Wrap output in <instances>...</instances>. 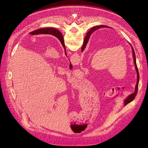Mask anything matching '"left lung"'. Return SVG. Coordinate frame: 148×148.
<instances>
[{
    "label": "left lung",
    "mask_w": 148,
    "mask_h": 148,
    "mask_svg": "<svg viewBox=\"0 0 148 148\" xmlns=\"http://www.w3.org/2000/svg\"><path fill=\"white\" fill-rule=\"evenodd\" d=\"M101 27H107V26H105V25H99V26H95L94 27H92L90 30L89 31V32H88L87 34V36L85 37L84 38V45H83L82 47V50H83L85 48V47H86L87 43H88V38L90 36V35L94 32V31H95V30H97ZM54 34H55L56 35H58V38L59 39V40L60 41V38L62 39V40H63L62 39V36L61 35V34L60 33V32L59 30H55V32H54ZM132 47V46H131ZM132 50H133V58H134V65H135V68H136V70L137 71V84L136 85V88H135V92L133 93V94H131L130 95H129L126 99L124 101V103H125V106H126L127 104L130 103V102H131L132 101H133L135 97L137 95V90H138V82H139V73H138V68H137V64H136V55H135V53H134V50L133 49V48L132 47Z\"/></svg>",
    "instance_id": "8db88e82"
}]
</instances>
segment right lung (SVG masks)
I'll return each mask as SVG.
<instances>
[{
  "mask_svg": "<svg viewBox=\"0 0 148 148\" xmlns=\"http://www.w3.org/2000/svg\"><path fill=\"white\" fill-rule=\"evenodd\" d=\"M56 29H54V28H42V29H40L36 30H34V32H30L31 35H38V34H52L53 35L55 36L58 38V35H56L54 32H55V30ZM53 34H52V33ZM65 54H66V51H65Z\"/></svg>",
  "mask_w": 148,
  "mask_h": 148,
  "instance_id": "1",
  "label": "right lung"
}]
</instances>
